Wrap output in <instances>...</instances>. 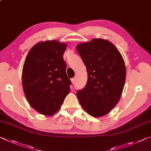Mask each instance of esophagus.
I'll return each instance as SVG.
<instances>
[{"mask_svg": "<svg viewBox=\"0 0 151 151\" xmlns=\"http://www.w3.org/2000/svg\"><path fill=\"white\" fill-rule=\"evenodd\" d=\"M71 81H72V83L73 84H75V82H76V78L75 77V78H73L71 79Z\"/></svg>", "mask_w": 151, "mask_h": 151, "instance_id": "obj_1", "label": "esophagus"}]
</instances>
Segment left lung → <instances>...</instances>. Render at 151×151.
Wrapping results in <instances>:
<instances>
[{
  "label": "left lung",
  "mask_w": 151,
  "mask_h": 151,
  "mask_svg": "<svg viewBox=\"0 0 151 151\" xmlns=\"http://www.w3.org/2000/svg\"><path fill=\"white\" fill-rule=\"evenodd\" d=\"M86 68V86L76 92L81 106L90 115H105L118 103L126 79L122 55L112 42L102 39L76 46Z\"/></svg>",
  "instance_id": "left-lung-1"
}]
</instances>
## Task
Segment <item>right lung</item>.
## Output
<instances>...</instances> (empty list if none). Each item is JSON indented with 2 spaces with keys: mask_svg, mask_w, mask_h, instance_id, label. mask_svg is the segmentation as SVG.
Masks as SVG:
<instances>
[{
  "mask_svg": "<svg viewBox=\"0 0 151 151\" xmlns=\"http://www.w3.org/2000/svg\"><path fill=\"white\" fill-rule=\"evenodd\" d=\"M66 48L65 43L55 40L40 42L31 48L24 61L22 83L25 96L44 115L56 113L70 90L63 59Z\"/></svg>",
  "mask_w": 151,
  "mask_h": 151,
  "instance_id": "1",
  "label": "right lung"
}]
</instances>
